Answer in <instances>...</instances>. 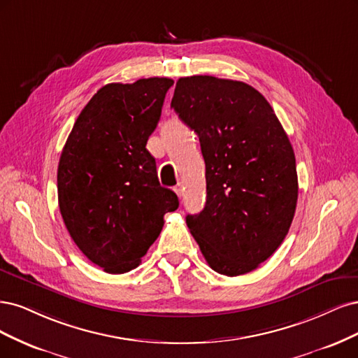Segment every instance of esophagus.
I'll return each mask as SVG.
<instances>
[{
  "label": "esophagus",
  "instance_id": "34e87169",
  "mask_svg": "<svg viewBox=\"0 0 358 358\" xmlns=\"http://www.w3.org/2000/svg\"><path fill=\"white\" fill-rule=\"evenodd\" d=\"M174 192L177 193V196H178V198H181V196L184 194V186H182V184H181V182H178V184H177V186L174 187Z\"/></svg>",
  "mask_w": 358,
  "mask_h": 358
}]
</instances>
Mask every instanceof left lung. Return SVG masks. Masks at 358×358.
I'll return each instance as SVG.
<instances>
[{
    "instance_id": "8db88e82",
    "label": "left lung",
    "mask_w": 358,
    "mask_h": 358,
    "mask_svg": "<svg viewBox=\"0 0 358 358\" xmlns=\"http://www.w3.org/2000/svg\"><path fill=\"white\" fill-rule=\"evenodd\" d=\"M171 108L199 136L206 202L186 223L215 272L255 271L281 245L297 203L290 140L259 90L213 76L178 78Z\"/></svg>"
}]
</instances>
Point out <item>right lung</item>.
<instances>
[{
  "label": "right lung",
  "instance_id": "right-lung-1",
  "mask_svg": "<svg viewBox=\"0 0 358 358\" xmlns=\"http://www.w3.org/2000/svg\"><path fill=\"white\" fill-rule=\"evenodd\" d=\"M174 80L152 77L101 87L77 117L57 166V201L76 245L108 273L141 263L178 208L145 148Z\"/></svg>",
  "mask_w": 358,
  "mask_h": 358
}]
</instances>
